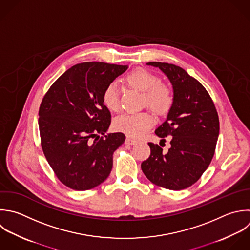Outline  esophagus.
Masks as SVG:
<instances>
[{
	"mask_svg": "<svg viewBox=\"0 0 250 250\" xmlns=\"http://www.w3.org/2000/svg\"><path fill=\"white\" fill-rule=\"evenodd\" d=\"M135 143H136V140H134V139H132V138H130V137H126V139H125V144L133 145V144H135Z\"/></svg>",
	"mask_w": 250,
	"mask_h": 250,
	"instance_id": "esophagus-1",
	"label": "esophagus"
}]
</instances>
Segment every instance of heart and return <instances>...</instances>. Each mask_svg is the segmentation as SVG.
I'll return each instance as SVG.
<instances>
[{
	"label": "heart",
	"mask_w": 250,
	"mask_h": 250,
	"mask_svg": "<svg viewBox=\"0 0 250 250\" xmlns=\"http://www.w3.org/2000/svg\"><path fill=\"white\" fill-rule=\"evenodd\" d=\"M125 83L142 91V102L157 114L163 115L167 113L173 105L174 96L169 86L161 83L160 78L153 72L146 69H137L130 72L125 77ZM104 106L116 112L120 108V95L118 84L115 82L108 83L102 93ZM155 121L153 116L148 112L124 113L114 120V128L131 137L142 136Z\"/></svg>",
	"instance_id": "1"
}]
</instances>
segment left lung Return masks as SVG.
<instances>
[{
    "label": "left lung",
    "instance_id": "1",
    "mask_svg": "<svg viewBox=\"0 0 250 250\" xmlns=\"http://www.w3.org/2000/svg\"><path fill=\"white\" fill-rule=\"evenodd\" d=\"M160 68L173 86V105L167 118L155 131L166 142L167 153L149 142L150 157L141 164L145 176L155 185L173 191L195 184L214 156L219 135V118L213 100L205 86L174 64L149 62Z\"/></svg>",
    "mask_w": 250,
    "mask_h": 250
}]
</instances>
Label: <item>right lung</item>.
<instances>
[{
	"label": "right lung",
	"mask_w": 250,
	"mask_h": 250,
	"mask_svg": "<svg viewBox=\"0 0 250 250\" xmlns=\"http://www.w3.org/2000/svg\"><path fill=\"white\" fill-rule=\"evenodd\" d=\"M126 69V65L97 61L76 64L51 84L42 100L41 146L58 180L70 189L90 190L112 170L113 153L125 135L116 132L99 137L111 124L102 93Z\"/></svg>",
	"instance_id": "right-lung-1"
}]
</instances>
